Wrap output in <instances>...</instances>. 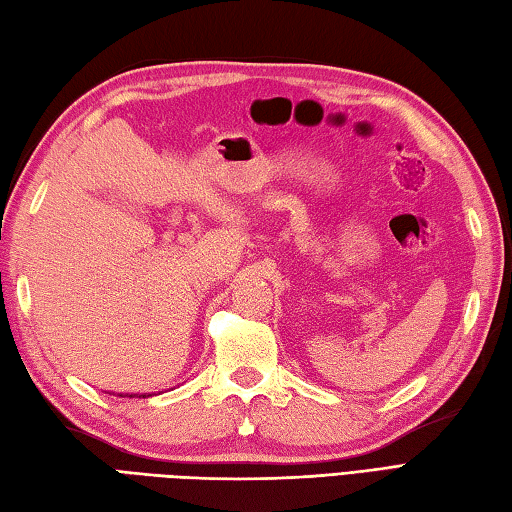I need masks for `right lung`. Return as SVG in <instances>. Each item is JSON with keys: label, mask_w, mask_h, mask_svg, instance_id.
Returning <instances> with one entry per match:
<instances>
[{"label": "right lung", "mask_w": 512, "mask_h": 512, "mask_svg": "<svg viewBox=\"0 0 512 512\" xmlns=\"http://www.w3.org/2000/svg\"><path fill=\"white\" fill-rule=\"evenodd\" d=\"M130 398H132V395H130Z\"/></svg>", "instance_id": "right-lung-1"}]
</instances>
